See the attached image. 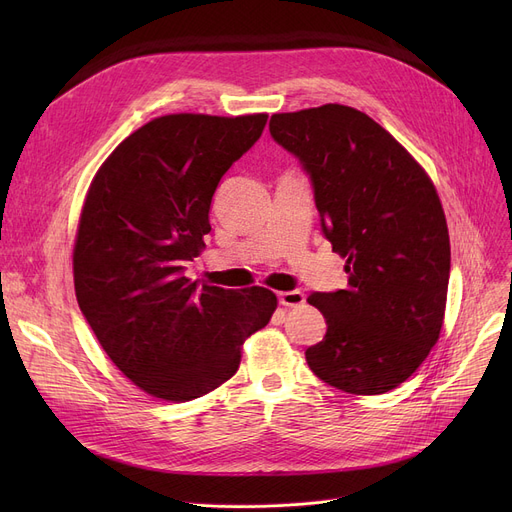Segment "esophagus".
Here are the masks:
<instances>
[{
  "instance_id": "34e87169",
  "label": "esophagus",
  "mask_w": 512,
  "mask_h": 512,
  "mask_svg": "<svg viewBox=\"0 0 512 512\" xmlns=\"http://www.w3.org/2000/svg\"><path fill=\"white\" fill-rule=\"evenodd\" d=\"M278 301L284 307H299L305 303V294L301 290H284L278 292Z\"/></svg>"
}]
</instances>
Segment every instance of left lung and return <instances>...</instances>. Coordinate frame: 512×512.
Masks as SVG:
<instances>
[{"label": "left lung", "mask_w": 512, "mask_h": 512, "mask_svg": "<svg viewBox=\"0 0 512 512\" xmlns=\"http://www.w3.org/2000/svg\"><path fill=\"white\" fill-rule=\"evenodd\" d=\"M270 132L309 174L321 230L346 259L348 286L307 299L328 332L305 359L338 390L384 394L425 361L442 330L450 238L436 186L355 107L274 114Z\"/></svg>", "instance_id": "8db88e82"}]
</instances>
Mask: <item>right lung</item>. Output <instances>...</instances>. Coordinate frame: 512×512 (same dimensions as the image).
<instances>
[{
    "instance_id": "right-lung-1",
    "label": "right lung",
    "mask_w": 512,
    "mask_h": 512,
    "mask_svg": "<svg viewBox=\"0 0 512 512\" xmlns=\"http://www.w3.org/2000/svg\"><path fill=\"white\" fill-rule=\"evenodd\" d=\"M267 114L161 116L95 174L74 242V290L103 351L155 398L186 402L226 380L240 346L278 307L272 290L199 286L184 276L209 234L222 176L261 137Z\"/></svg>"
}]
</instances>
